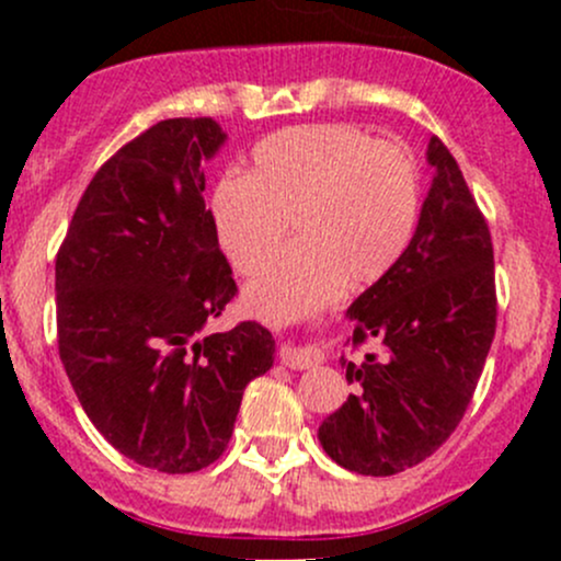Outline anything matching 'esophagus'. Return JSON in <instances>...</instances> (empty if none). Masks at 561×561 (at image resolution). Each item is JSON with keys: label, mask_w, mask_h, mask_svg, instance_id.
<instances>
[{"label": "esophagus", "mask_w": 561, "mask_h": 561, "mask_svg": "<svg viewBox=\"0 0 561 561\" xmlns=\"http://www.w3.org/2000/svg\"><path fill=\"white\" fill-rule=\"evenodd\" d=\"M279 358L287 369H312L322 360L320 347L314 344H296V342H287L285 347L279 350Z\"/></svg>", "instance_id": "34e87169"}]
</instances>
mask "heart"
Masks as SVG:
<instances>
[{"label": "heart", "instance_id": "b5f03b06", "mask_svg": "<svg viewBox=\"0 0 561 561\" xmlns=\"http://www.w3.org/2000/svg\"><path fill=\"white\" fill-rule=\"evenodd\" d=\"M421 214V171L393 140L350 124H307L260 140L249 175L228 173L211 222L239 274L263 268L296 225V252L252 279V314L287 322L339 296L344 282L382 279L410 247Z\"/></svg>", "mask_w": 561, "mask_h": 561}]
</instances>
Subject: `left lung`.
<instances>
[{
    "instance_id": "obj_1",
    "label": "left lung",
    "mask_w": 561,
    "mask_h": 561,
    "mask_svg": "<svg viewBox=\"0 0 561 561\" xmlns=\"http://www.w3.org/2000/svg\"><path fill=\"white\" fill-rule=\"evenodd\" d=\"M432 190L404 257L347 309L353 344L386 355L347 364L358 390L322 421V450L358 474L388 478L428 458L467 412L496 331L494 247L458 162L428 140Z\"/></svg>"
}]
</instances>
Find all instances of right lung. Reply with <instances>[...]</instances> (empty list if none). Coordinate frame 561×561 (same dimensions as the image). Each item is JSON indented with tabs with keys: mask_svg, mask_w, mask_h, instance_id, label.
<instances>
[{
	"mask_svg": "<svg viewBox=\"0 0 561 561\" xmlns=\"http://www.w3.org/2000/svg\"><path fill=\"white\" fill-rule=\"evenodd\" d=\"M214 118H165L94 173L56 254L59 358L89 421L140 467L225 454L241 396L274 366L260 322L206 325L239 293L203 201Z\"/></svg>",
	"mask_w": 561,
	"mask_h": 561,
	"instance_id": "add662e5",
	"label": "right lung"
}]
</instances>
